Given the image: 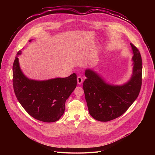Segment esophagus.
<instances>
[{
	"mask_svg": "<svg viewBox=\"0 0 155 155\" xmlns=\"http://www.w3.org/2000/svg\"><path fill=\"white\" fill-rule=\"evenodd\" d=\"M83 81V79L82 78V77H81L80 76L77 77V83H78V84H81Z\"/></svg>",
	"mask_w": 155,
	"mask_h": 155,
	"instance_id": "obj_1",
	"label": "esophagus"
}]
</instances>
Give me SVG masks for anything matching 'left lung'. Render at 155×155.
<instances>
[{
  "label": "left lung",
  "mask_w": 155,
  "mask_h": 155,
  "mask_svg": "<svg viewBox=\"0 0 155 155\" xmlns=\"http://www.w3.org/2000/svg\"><path fill=\"white\" fill-rule=\"evenodd\" d=\"M132 74L130 79L121 85L106 82L104 78L91 69L84 72L83 82L85 99L90 115L99 121H108L122 115L139 96L142 85V62L139 50L130 43Z\"/></svg>",
  "instance_id": "obj_1"
}]
</instances>
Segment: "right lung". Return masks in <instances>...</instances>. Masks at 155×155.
<instances>
[{
	"label": "right lung",
	"instance_id": "right-lung-1",
	"mask_svg": "<svg viewBox=\"0 0 155 155\" xmlns=\"http://www.w3.org/2000/svg\"><path fill=\"white\" fill-rule=\"evenodd\" d=\"M21 54L19 51L13 65V89L18 101L34 118L46 123L58 121L64 113L66 100L77 86V75L46 80L30 79L20 68Z\"/></svg>",
	"mask_w": 155,
	"mask_h": 155
}]
</instances>
